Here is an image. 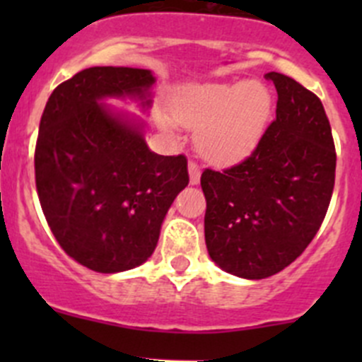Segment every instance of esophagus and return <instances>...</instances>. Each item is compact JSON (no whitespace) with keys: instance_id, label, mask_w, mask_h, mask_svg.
<instances>
[{"instance_id":"34e87169","label":"esophagus","mask_w":362,"mask_h":362,"mask_svg":"<svg viewBox=\"0 0 362 362\" xmlns=\"http://www.w3.org/2000/svg\"><path fill=\"white\" fill-rule=\"evenodd\" d=\"M199 178H202V168L196 160H189V180H191V184H199Z\"/></svg>"}]
</instances>
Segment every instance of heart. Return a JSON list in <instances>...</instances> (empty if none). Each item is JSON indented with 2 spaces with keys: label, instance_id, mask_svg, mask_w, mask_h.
<instances>
[{
  "label": "heart",
  "instance_id": "1",
  "mask_svg": "<svg viewBox=\"0 0 362 362\" xmlns=\"http://www.w3.org/2000/svg\"><path fill=\"white\" fill-rule=\"evenodd\" d=\"M272 96L257 82L196 83L184 87L170 103L177 124L196 127V147L208 160L233 166L254 154L272 117ZM160 127L173 133L168 117Z\"/></svg>",
  "mask_w": 362,
  "mask_h": 362
}]
</instances>
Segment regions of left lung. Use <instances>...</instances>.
I'll return each mask as SVG.
<instances>
[{
	"label": "left lung",
	"instance_id": "8db88e82",
	"mask_svg": "<svg viewBox=\"0 0 362 362\" xmlns=\"http://www.w3.org/2000/svg\"><path fill=\"white\" fill-rule=\"evenodd\" d=\"M276 119L254 154L222 171L206 168L204 242L211 261L261 280L296 261L319 231L334 189L337 151L322 101L282 73Z\"/></svg>",
	"mask_w": 362,
	"mask_h": 362
}]
</instances>
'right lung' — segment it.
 <instances>
[{"label": "right lung", "instance_id": "add662e5", "mask_svg": "<svg viewBox=\"0 0 362 362\" xmlns=\"http://www.w3.org/2000/svg\"><path fill=\"white\" fill-rule=\"evenodd\" d=\"M154 82L148 69L87 68L59 83L42 113L40 204L61 249L93 272H126L147 261L168 208L189 184L184 154H154L140 126L100 103L145 100Z\"/></svg>", "mask_w": 362, "mask_h": 362}]
</instances>
